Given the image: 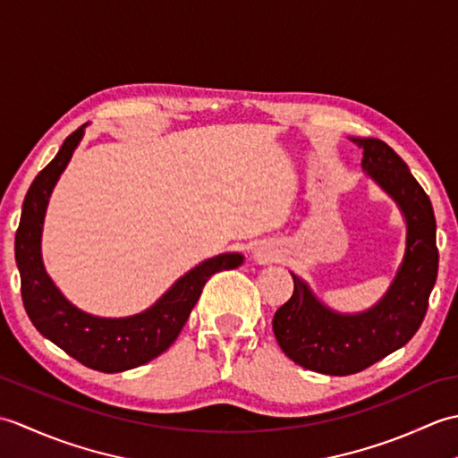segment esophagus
<instances>
[{
	"mask_svg": "<svg viewBox=\"0 0 458 458\" xmlns=\"http://www.w3.org/2000/svg\"><path fill=\"white\" fill-rule=\"evenodd\" d=\"M256 256L261 259V261H267L269 259V256H266V254H261V251H256Z\"/></svg>",
	"mask_w": 458,
	"mask_h": 458,
	"instance_id": "obj_1",
	"label": "esophagus"
}]
</instances>
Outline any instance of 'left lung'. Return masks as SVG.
<instances>
[{
  "label": "left lung",
  "instance_id": "left-lung-1",
  "mask_svg": "<svg viewBox=\"0 0 458 458\" xmlns=\"http://www.w3.org/2000/svg\"><path fill=\"white\" fill-rule=\"evenodd\" d=\"M364 149L362 169L400 207L407 224L405 254L390 289L364 313L328 309L303 279L293 277V295L274 315L281 350L313 372L348 376L410 343L421 327L439 269L437 222L431 200L403 159L376 138H350Z\"/></svg>",
  "mask_w": 458,
  "mask_h": 458
}]
</instances>
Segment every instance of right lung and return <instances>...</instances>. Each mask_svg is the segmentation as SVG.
Wrapping results in <instances>:
<instances>
[{
    "label": "right lung",
    "instance_id": "1",
    "mask_svg": "<svg viewBox=\"0 0 458 458\" xmlns=\"http://www.w3.org/2000/svg\"><path fill=\"white\" fill-rule=\"evenodd\" d=\"M86 123L64 140L55 159L37 174L23 200L15 234V261L21 276V297L29 318L45 338L81 364L106 374L148 364L163 354L187 323L207 281L222 269L242 266L240 254L204 259L173 284L157 303L143 313L102 318L84 313L66 301L47 276L41 258V234L48 197L81 143Z\"/></svg>",
    "mask_w": 458,
    "mask_h": 458
}]
</instances>
